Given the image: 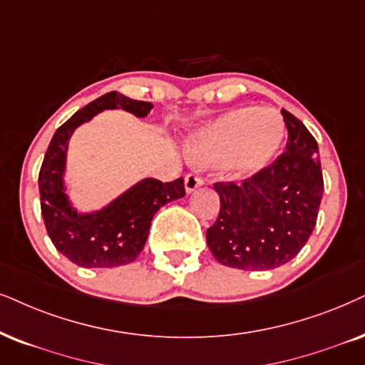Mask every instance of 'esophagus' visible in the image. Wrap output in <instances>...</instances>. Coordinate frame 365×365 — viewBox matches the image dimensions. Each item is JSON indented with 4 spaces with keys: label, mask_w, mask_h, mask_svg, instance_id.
<instances>
[{
    "label": "esophagus",
    "mask_w": 365,
    "mask_h": 365,
    "mask_svg": "<svg viewBox=\"0 0 365 365\" xmlns=\"http://www.w3.org/2000/svg\"><path fill=\"white\" fill-rule=\"evenodd\" d=\"M202 183H204V180L200 178V175L197 173H188L185 177V190L190 193V192H195L198 187H202Z\"/></svg>",
    "instance_id": "obj_1"
}]
</instances>
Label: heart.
<instances>
[{"label":"heart","instance_id":"obj_1","mask_svg":"<svg viewBox=\"0 0 365 365\" xmlns=\"http://www.w3.org/2000/svg\"><path fill=\"white\" fill-rule=\"evenodd\" d=\"M284 138V123L278 110L267 108L230 109L192 138L190 156L198 163H230L241 177L266 168Z\"/></svg>","mask_w":365,"mask_h":365}]
</instances>
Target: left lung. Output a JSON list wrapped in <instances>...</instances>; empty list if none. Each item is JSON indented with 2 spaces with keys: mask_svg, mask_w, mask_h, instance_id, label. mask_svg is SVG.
I'll list each match as a JSON object with an SVG mask.
<instances>
[{
  "mask_svg": "<svg viewBox=\"0 0 365 365\" xmlns=\"http://www.w3.org/2000/svg\"><path fill=\"white\" fill-rule=\"evenodd\" d=\"M281 114L286 151L241 183H214L220 210L207 229V244L224 266L274 269L292 261L315 229L324 195L318 145L298 118L284 109Z\"/></svg>",
  "mask_w": 365,
  "mask_h": 365,
  "instance_id": "8db88e82",
  "label": "left lung"
}]
</instances>
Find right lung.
Returning a JSON list of instances; mask_svg holds the SVG:
<instances>
[{
    "label": "right lung",
    "mask_w": 365,
    "mask_h": 365,
    "mask_svg": "<svg viewBox=\"0 0 365 365\" xmlns=\"http://www.w3.org/2000/svg\"><path fill=\"white\" fill-rule=\"evenodd\" d=\"M151 108V103L129 99L116 91L108 92L77 110L50 141L38 173L41 215L53 246L73 264L116 267L133 262L145 247L160 207L185 195L182 177L165 183L145 178L99 212L79 214L68 204L62 177L73 129L106 109H124L145 118Z\"/></svg>",
    "instance_id": "obj_1"
}]
</instances>
